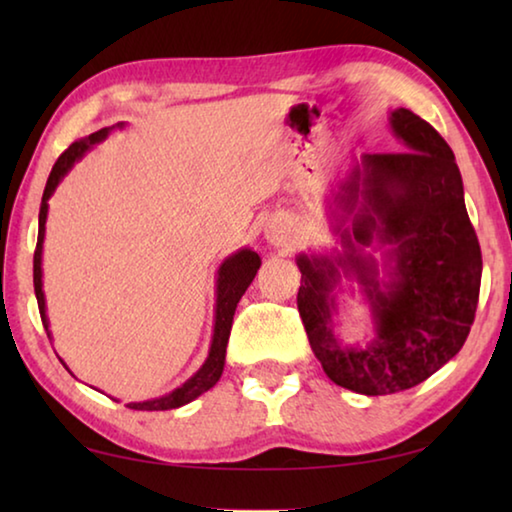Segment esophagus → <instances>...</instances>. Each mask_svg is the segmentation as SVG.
<instances>
[{
  "instance_id": "esophagus-1",
  "label": "esophagus",
  "mask_w": 512,
  "mask_h": 512,
  "mask_svg": "<svg viewBox=\"0 0 512 512\" xmlns=\"http://www.w3.org/2000/svg\"><path fill=\"white\" fill-rule=\"evenodd\" d=\"M266 239L271 241L273 246H287L289 244V230L280 223H271L266 228Z\"/></svg>"
}]
</instances>
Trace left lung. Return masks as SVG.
<instances>
[{
    "instance_id": "left-lung-1",
    "label": "left lung",
    "mask_w": 512,
    "mask_h": 512,
    "mask_svg": "<svg viewBox=\"0 0 512 512\" xmlns=\"http://www.w3.org/2000/svg\"><path fill=\"white\" fill-rule=\"evenodd\" d=\"M388 124L404 153L361 155L334 196L341 250L296 257L311 350L334 384L361 395L406 391L456 357L474 323L483 268L449 144L406 108ZM377 247L381 263L369 253ZM341 274L362 284L371 305L373 334L363 344L335 334Z\"/></svg>"
}]
</instances>
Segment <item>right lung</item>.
I'll return each instance as SVG.
<instances>
[{
  "label": "right lung",
  "instance_id": "obj_1",
  "mask_svg": "<svg viewBox=\"0 0 512 512\" xmlns=\"http://www.w3.org/2000/svg\"><path fill=\"white\" fill-rule=\"evenodd\" d=\"M124 126H126L124 121H119V124H115V126L101 128V131L83 137V140H79V142H74L63 155H60L54 164V169H51V173H49L45 194H42V203H40V214H38V246H36V255H33V287H36L40 318H42V325H45V329H47L49 341H51V332H49V318H47V305H45V291H42V244H45V223H47V212H49V198L54 196L56 187L60 185V180H63L67 173L72 171L74 164L79 162L94 144L103 142L110 135V131H115V128H124ZM259 266H262V259H259L255 250H250V248H241V250H237V253H232L230 257L223 259L219 271H216L214 329H212L210 352H207L205 363L185 381V384L173 388L171 393L155 397V400L131 402V404H126L128 409H135V411L178 409V406H185L192 400H196L198 395L210 391L216 381L221 379V372L225 366V348H228L235 309L239 305L241 296H244L246 289L250 287V282L255 280ZM60 363L67 368V363L63 359H60Z\"/></svg>",
  "mask_w": 512,
  "mask_h": 512
}]
</instances>
